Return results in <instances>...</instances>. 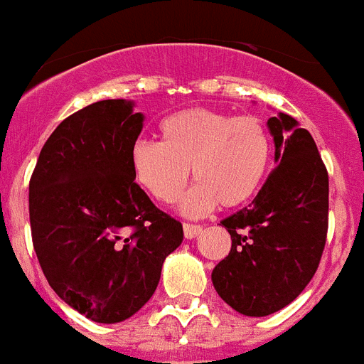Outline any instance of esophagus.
<instances>
[{"label": "esophagus", "instance_id": "obj_1", "mask_svg": "<svg viewBox=\"0 0 364 364\" xmlns=\"http://www.w3.org/2000/svg\"><path fill=\"white\" fill-rule=\"evenodd\" d=\"M200 233H202V226H198V224H184V237L188 240L195 239V237H198Z\"/></svg>", "mask_w": 364, "mask_h": 364}]
</instances>
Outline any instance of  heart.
<instances>
[{
  "label": "heart",
  "mask_w": 364,
  "mask_h": 364,
  "mask_svg": "<svg viewBox=\"0 0 364 364\" xmlns=\"http://www.w3.org/2000/svg\"><path fill=\"white\" fill-rule=\"evenodd\" d=\"M160 142L136 140L129 164L136 184L162 204H173L189 180L197 184L180 200L186 217L237 208L255 197L272 160V138L255 117H228L186 109L160 122Z\"/></svg>",
  "instance_id": "heart-1"
}]
</instances>
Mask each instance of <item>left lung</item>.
<instances>
[{
  "label": "left lung",
  "mask_w": 364,
  "mask_h": 364,
  "mask_svg": "<svg viewBox=\"0 0 364 364\" xmlns=\"http://www.w3.org/2000/svg\"><path fill=\"white\" fill-rule=\"evenodd\" d=\"M266 125L277 167L250 208L220 222L231 252L211 273L222 301L247 317L275 314L301 295L328 231V173L314 138L284 112Z\"/></svg>",
  "instance_id": "obj_1"
}]
</instances>
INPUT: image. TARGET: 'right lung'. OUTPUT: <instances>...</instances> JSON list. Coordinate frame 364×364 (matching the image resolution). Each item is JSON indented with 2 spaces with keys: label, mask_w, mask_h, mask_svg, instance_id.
<instances>
[{
  "label": "right lung",
  "mask_w": 364,
  "mask_h": 364,
  "mask_svg": "<svg viewBox=\"0 0 364 364\" xmlns=\"http://www.w3.org/2000/svg\"><path fill=\"white\" fill-rule=\"evenodd\" d=\"M133 100H102L58 125L28 184L34 252L50 288L95 323L129 319L154 294L182 224L134 182L144 127Z\"/></svg>",
  "instance_id": "add662e5"
}]
</instances>
